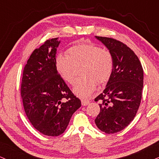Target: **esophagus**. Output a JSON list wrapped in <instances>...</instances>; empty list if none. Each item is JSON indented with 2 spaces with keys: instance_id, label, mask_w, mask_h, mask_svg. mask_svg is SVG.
<instances>
[{
  "instance_id": "esophagus-1",
  "label": "esophagus",
  "mask_w": 159,
  "mask_h": 159,
  "mask_svg": "<svg viewBox=\"0 0 159 159\" xmlns=\"http://www.w3.org/2000/svg\"><path fill=\"white\" fill-rule=\"evenodd\" d=\"M81 102H82V105H83V106H85L89 105L90 101H89V100H82Z\"/></svg>"
}]
</instances>
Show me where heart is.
<instances>
[{"instance_id":"obj_1","label":"heart","mask_w":159,"mask_h":159,"mask_svg":"<svg viewBox=\"0 0 159 159\" xmlns=\"http://www.w3.org/2000/svg\"><path fill=\"white\" fill-rule=\"evenodd\" d=\"M68 55L59 54L56 59L57 69L69 84L76 80V69L81 66V77L74 85V94L80 98H89L94 92L97 83H106L111 77L114 61L109 50L93 44H80L71 47Z\"/></svg>"}]
</instances>
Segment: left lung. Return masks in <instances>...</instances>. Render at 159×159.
I'll return each mask as SVG.
<instances>
[{"mask_svg":"<svg viewBox=\"0 0 159 159\" xmlns=\"http://www.w3.org/2000/svg\"><path fill=\"white\" fill-rule=\"evenodd\" d=\"M95 38L108 48L114 61L106 89L94 100L101 102L95 124L105 133H116L133 120L139 110L143 85V68L133 50L123 42L107 37Z\"/></svg>","mask_w":159,"mask_h":159,"instance_id":"1","label":"left lung"}]
</instances>
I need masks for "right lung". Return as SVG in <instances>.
Returning <instances> with one entry per match:
<instances>
[{"instance_id": "right-lung-1", "label": "right lung", "mask_w": 159, "mask_h": 159, "mask_svg": "<svg viewBox=\"0 0 159 159\" xmlns=\"http://www.w3.org/2000/svg\"><path fill=\"white\" fill-rule=\"evenodd\" d=\"M58 38L35 49L24 66L20 94L26 115L43 135L58 136L65 131L81 101L58 74L56 65Z\"/></svg>"}]
</instances>
